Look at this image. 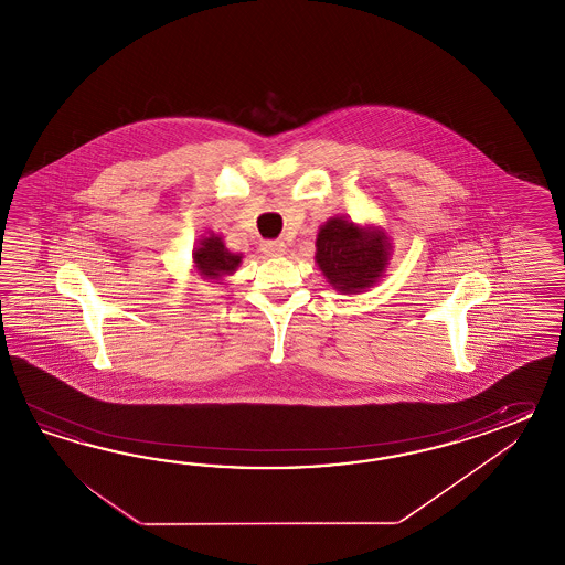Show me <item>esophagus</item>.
I'll list each match as a JSON object with an SVG mask.
<instances>
[{"label":"esophagus","instance_id":"1","mask_svg":"<svg viewBox=\"0 0 565 565\" xmlns=\"http://www.w3.org/2000/svg\"><path fill=\"white\" fill-rule=\"evenodd\" d=\"M260 250L267 255V257H281L288 253V246L281 241H265L260 244Z\"/></svg>","mask_w":565,"mask_h":565}]
</instances>
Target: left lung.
Returning a JSON list of instances; mask_svg holds the SVG:
<instances>
[{"instance_id": "8db88e82", "label": "left lung", "mask_w": 565, "mask_h": 565, "mask_svg": "<svg viewBox=\"0 0 565 565\" xmlns=\"http://www.w3.org/2000/svg\"><path fill=\"white\" fill-rule=\"evenodd\" d=\"M391 257L386 232L331 217L317 234V255L327 281L341 294H360L381 279Z\"/></svg>"}]
</instances>
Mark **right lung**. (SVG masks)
Masks as SVG:
<instances>
[{"label":"right lung","instance_id":"obj_1","mask_svg":"<svg viewBox=\"0 0 565 565\" xmlns=\"http://www.w3.org/2000/svg\"><path fill=\"white\" fill-rule=\"evenodd\" d=\"M243 263L241 253H230L217 234L203 236L193 250V267L203 279L220 281L224 275H232Z\"/></svg>","mask_w":565,"mask_h":565}]
</instances>
